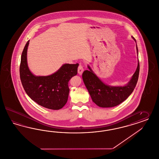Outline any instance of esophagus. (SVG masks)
I'll return each mask as SVG.
<instances>
[{"instance_id": "obj_1", "label": "esophagus", "mask_w": 159, "mask_h": 159, "mask_svg": "<svg viewBox=\"0 0 159 159\" xmlns=\"http://www.w3.org/2000/svg\"><path fill=\"white\" fill-rule=\"evenodd\" d=\"M83 71H84V68H83L82 65L80 64V65H79L78 68V74L79 75H81L82 72H83Z\"/></svg>"}]
</instances>
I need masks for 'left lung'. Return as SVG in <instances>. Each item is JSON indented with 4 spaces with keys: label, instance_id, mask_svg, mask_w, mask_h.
<instances>
[{
    "label": "left lung",
    "instance_id": "obj_1",
    "mask_svg": "<svg viewBox=\"0 0 159 159\" xmlns=\"http://www.w3.org/2000/svg\"><path fill=\"white\" fill-rule=\"evenodd\" d=\"M132 38L136 42L134 37ZM137 53L138 48L136 44ZM88 70L84 71L82 80L88 89L93 101L100 107L109 108L118 106L126 100L134 91L139 78L140 64L138 65L134 74L129 82L123 86H111L102 81L88 65Z\"/></svg>",
    "mask_w": 159,
    "mask_h": 159
}]
</instances>
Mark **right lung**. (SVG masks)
I'll return each instance as SVG.
<instances>
[{
    "instance_id": "obj_1",
    "label": "right lung",
    "mask_w": 159,
    "mask_h": 159,
    "mask_svg": "<svg viewBox=\"0 0 159 159\" xmlns=\"http://www.w3.org/2000/svg\"><path fill=\"white\" fill-rule=\"evenodd\" d=\"M27 42L21 55L20 78L26 93L38 104L51 110H59L67 102L68 82L77 74L78 64H65L57 71L47 76H36L30 71L27 62Z\"/></svg>"
}]
</instances>
